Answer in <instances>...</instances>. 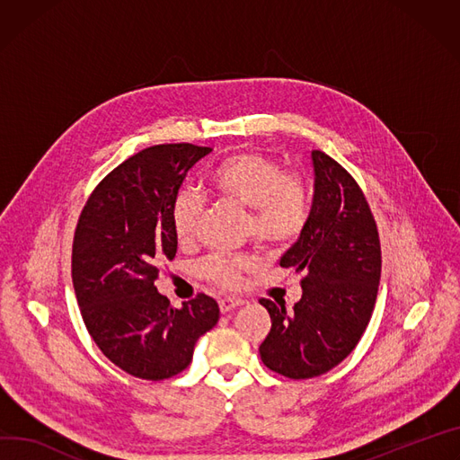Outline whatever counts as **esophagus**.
Instances as JSON below:
<instances>
[{"label": "esophagus", "mask_w": 460, "mask_h": 460, "mask_svg": "<svg viewBox=\"0 0 460 460\" xmlns=\"http://www.w3.org/2000/svg\"><path fill=\"white\" fill-rule=\"evenodd\" d=\"M242 305H243L242 299L226 297V299L220 301V312H222V314H227V312H231V310H234V308H238V306H242Z\"/></svg>", "instance_id": "34e87169"}]
</instances>
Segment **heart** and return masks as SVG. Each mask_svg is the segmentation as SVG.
Returning a JSON list of instances; mask_svg holds the SVG:
<instances>
[{
  "label": "heart",
  "mask_w": 460,
  "mask_h": 460,
  "mask_svg": "<svg viewBox=\"0 0 460 460\" xmlns=\"http://www.w3.org/2000/svg\"><path fill=\"white\" fill-rule=\"evenodd\" d=\"M208 183L222 199L252 211L249 231L262 245L289 243L306 227L310 207L303 181L264 154L240 152L226 157L208 176ZM203 207L205 199L198 190L185 187L176 192L171 224L178 242L187 243L194 238ZM252 264L245 255L215 253L199 262V271L215 282L234 286Z\"/></svg>",
  "instance_id": "obj_1"
}]
</instances>
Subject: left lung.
<instances>
[{
  "instance_id": "obj_1",
  "label": "left lung",
  "mask_w": 460,
  "mask_h": 460,
  "mask_svg": "<svg viewBox=\"0 0 460 460\" xmlns=\"http://www.w3.org/2000/svg\"><path fill=\"white\" fill-rule=\"evenodd\" d=\"M314 199L299 240L280 257L303 273V297L261 299L271 330L261 345L268 368L291 380L315 378L340 365L370 321L382 275L376 222L354 178L324 152H312Z\"/></svg>"
}]
</instances>
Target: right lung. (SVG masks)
<instances>
[{"mask_svg":"<svg viewBox=\"0 0 460 460\" xmlns=\"http://www.w3.org/2000/svg\"><path fill=\"white\" fill-rule=\"evenodd\" d=\"M211 152L190 143L145 148L97 185L78 218L71 277L82 319L102 354L136 378L159 382L185 370L196 341L220 319L213 297L174 308L154 284L157 264L178 252L172 199Z\"/></svg>","mask_w":460,"mask_h":460,"instance_id":"obj_1","label":"right lung"}]
</instances>
